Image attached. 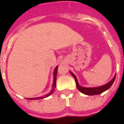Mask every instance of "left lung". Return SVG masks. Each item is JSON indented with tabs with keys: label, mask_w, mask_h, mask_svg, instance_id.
<instances>
[{
	"label": "left lung",
	"mask_w": 124,
	"mask_h": 124,
	"mask_svg": "<svg viewBox=\"0 0 124 124\" xmlns=\"http://www.w3.org/2000/svg\"><path fill=\"white\" fill-rule=\"evenodd\" d=\"M70 74H72V76L75 80L76 84V86H77V88L78 89V90L80 91L82 93H84L86 95H88V96L98 95V94H100V93H102L106 91L107 90H108L112 86V85L113 84L115 80V78H116V75H115L114 77L112 78L109 82H108V83L104 84L103 86H98V87H93V88H87V87H83V86H80L78 83L76 76L72 72H70Z\"/></svg>",
	"instance_id": "obj_1"
}]
</instances>
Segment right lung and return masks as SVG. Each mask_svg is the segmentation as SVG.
Segmentation results:
<instances>
[{"label": "right lung", "instance_id": "1", "mask_svg": "<svg viewBox=\"0 0 124 124\" xmlns=\"http://www.w3.org/2000/svg\"><path fill=\"white\" fill-rule=\"evenodd\" d=\"M58 66H56L54 69V73H53V75H54V78H53V84H52V88L51 90L50 91V92L48 93H46V95H44L43 96H40V97H36V98H29L28 100H40V99L45 98H47L49 96H50L52 93H53L54 92V90H55V88H56V75H57V72H58Z\"/></svg>", "mask_w": 124, "mask_h": 124}]
</instances>
